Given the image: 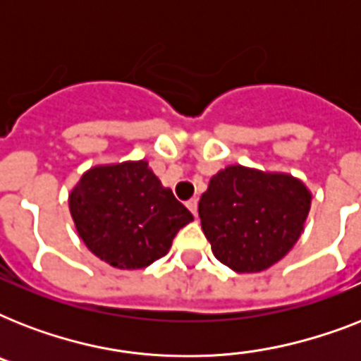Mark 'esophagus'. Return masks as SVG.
<instances>
[{
  "label": "esophagus",
  "instance_id": "34e87169",
  "mask_svg": "<svg viewBox=\"0 0 361 361\" xmlns=\"http://www.w3.org/2000/svg\"><path fill=\"white\" fill-rule=\"evenodd\" d=\"M187 208L191 209V214L197 217V215H198V200H197V198H191V200L187 202Z\"/></svg>",
  "mask_w": 361,
  "mask_h": 361
}]
</instances>
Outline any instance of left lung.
Segmentation results:
<instances>
[{
  "label": "left lung",
  "instance_id": "obj_1",
  "mask_svg": "<svg viewBox=\"0 0 361 361\" xmlns=\"http://www.w3.org/2000/svg\"><path fill=\"white\" fill-rule=\"evenodd\" d=\"M311 198L292 174L228 164L212 176L198 215L219 262L236 274H258L296 245Z\"/></svg>",
  "mask_w": 361,
  "mask_h": 361
}]
</instances>
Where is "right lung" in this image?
I'll return each instance as SVG.
<instances>
[{"mask_svg":"<svg viewBox=\"0 0 361 361\" xmlns=\"http://www.w3.org/2000/svg\"><path fill=\"white\" fill-rule=\"evenodd\" d=\"M69 212L90 251L120 269H142L169 252L191 212L146 159L95 164L69 192Z\"/></svg>","mask_w":361,"mask_h":361,"instance_id":"1","label":"right lung"}]
</instances>
